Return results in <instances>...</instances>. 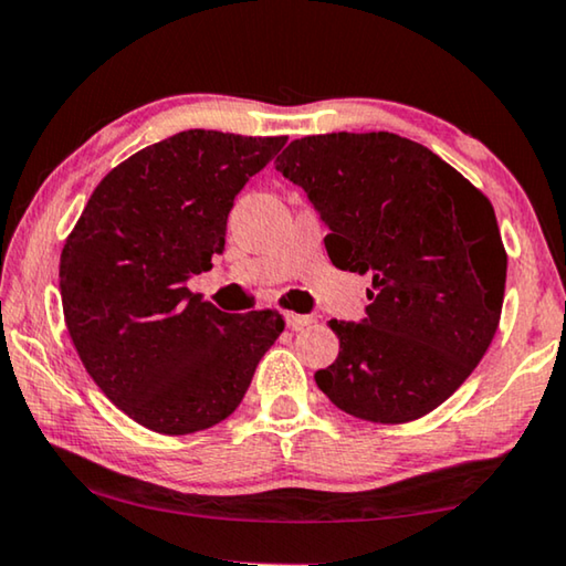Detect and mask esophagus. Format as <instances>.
<instances>
[{"label":"esophagus","instance_id":"obj_1","mask_svg":"<svg viewBox=\"0 0 566 566\" xmlns=\"http://www.w3.org/2000/svg\"><path fill=\"white\" fill-rule=\"evenodd\" d=\"M284 319H286V327L294 329V332L302 329V327H307V325H312V322H315L310 315H297V312H286Z\"/></svg>","mask_w":566,"mask_h":566}]
</instances>
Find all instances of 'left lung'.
Returning <instances> with one entry per match:
<instances>
[{
  "instance_id": "obj_1",
  "label": "left lung",
  "mask_w": 566,
  "mask_h": 566,
  "mask_svg": "<svg viewBox=\"0 0 566 566\" xmlns=\"http://www.w3.org/2000/svg\"><path fill=\"white\" fill-rule=\"evenodd\" d=\"M276 170L325 221L332 264L370 272L363 322L329 319L339 355L317 388L373 423L423 418L461 388L501 319L506 251L491 201L396 133L292 140Z\"/></svg>"
}]
</instances>
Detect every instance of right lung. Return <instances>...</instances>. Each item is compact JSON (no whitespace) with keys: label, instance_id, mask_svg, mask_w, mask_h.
Wrapping results in <instances>:
<instances>
[{"label":"right lung","instance_id":"obj_1","mask_svg":"<svg viewBox=\"0 0 566 566\" xmlns=\"http://www.w3.org/2000/svg\"><path fill=\"white\" fill-rule=\"evenodd\" d=\"M284 143L176 133L115 166L65 241L60 294L80 360L107 400L156 433L229 418L282 335L280 312L227 315L186 282L209 272L237 193Z\"/></svg>","mask_w":566,"mask_h":566}]
</instances>
